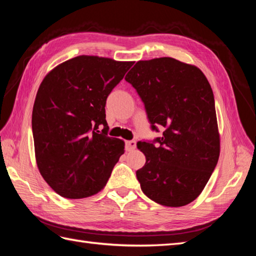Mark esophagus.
<instances>
[{"mask_svg": "<svg viewBox=\"0 0 256 256\" xmlns=\"http://www.w3.org/2000/svg\"><path fill=\"white\" fill-rule=\"evenodd\" d=\"M135 148H136V142H135V140H126V142H125V150L128 152H131Z\"/></svg>", "mask_w": 256, "mask_h": 256, "instance_id": "obj_1", "label": "esophagus"}]
</instances>
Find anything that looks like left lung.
Listing matches in <instances>:
<instances>
[{
	"label": "left lung",
	"instance_id": "left-lung-1",
	"mask_svg": "<svg viewBox=\"0 0 256 256\" xmlns=\"http://www.w3.org/2000/svg\"><path fill=\"white\" fill-rule=\"evenodd\" d=\"M125 80L144 102L152 130L165 128L162 138L138 143L146 157L136 170L140 189L162 206L190 204L204 190L220 155L209 81L199 68L170 57L138 62Z\"/></svg>",
	"mask_w": 256,
	"mask_h": 256
}]
</instances>
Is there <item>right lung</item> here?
<instances>
[{"label": "right lung", "mask_w": 256, "mask_h": 256, "mask_svg": "<svg viewBox=\"0 0 256 256\" xmlns=\"http://www.w3.org/2000/svg\"><path fill=\"white\" fill-rule=\"evenodd\" d=\"M132 64L82 55L42 81L32 116L35 157L40 175L62 197L101 192L124 153V140L108 136L106 102Z\"/></svg>", "instance_id": "obj_1"}]
</instances>
